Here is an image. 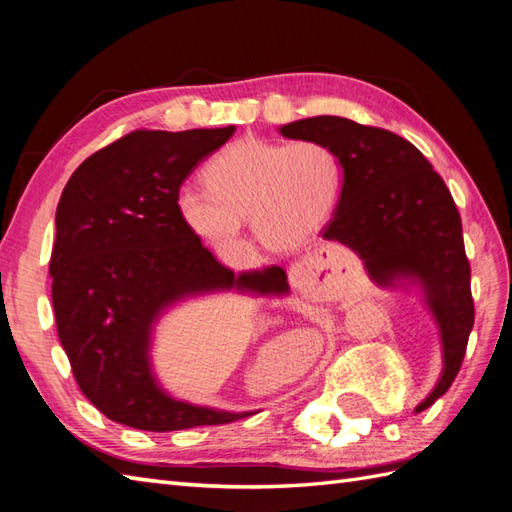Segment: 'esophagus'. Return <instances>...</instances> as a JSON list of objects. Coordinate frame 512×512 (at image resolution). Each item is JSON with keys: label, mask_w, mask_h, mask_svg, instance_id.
Listing matches in <instances>:
<instances>
[{"label": "esophagus", "mask_w": 512, "mask_h": 512, "mask_svg": "<svg viewBox=\"0 0 512 512\" xmlns=\"http://www.w3.org/2000/svg\"><path fill=\"white\" fill-rule=\"evenodd\" d=\"M345 277H350V268L343 262V257L330 253L299 259L288 270V281L292 286L303 292H317V295L332 290V286H336V279Z\"/></svg>", "instance_id": "1"}]
</instances>
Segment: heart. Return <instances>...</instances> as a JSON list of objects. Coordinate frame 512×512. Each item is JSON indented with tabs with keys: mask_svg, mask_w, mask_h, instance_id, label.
I'll list each match as a JSON object with an SVG mask.
<instances>
[{
	"mask_svg": "<svg viewBox=\"0 0 512 512\" xmlns=\"http://www.w3.org/2000/svg\"><path fill=\"white\" fill-rule=\"evenodd\" d=\"M206 191L182 187V224L217 250L237 246L250 217L259 242L292 250L328 224L345 189V162L321 140L239 138L206 162Z\"/></svg>",
	"mask_w": 512,
	"mask_h": 512,
	"instance_id": "b5f03b06",
	"label": "heart"
}]
</instances>
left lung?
I'll use <instances>...</instances> for the list:
<instances>
[{
	"instance_id": "obj_1",
	"label": "left lung",
	"mask_w": 512,
	"mask_h": 512,
	"mask_svg": "<svg viewBox=\"0 0 512 512\" xmlns=\"http://www.w3.org/2000/svg\"><path fill=\"white\" fill-rule=\"evenodd\" d=\"M292 140H321L345 162V189L323 237L363 259L380 288H416L436 319L442 374L416 413L431 407L460 372L473 330L471 264L451 191L409 140L341 116L279 127Z\"/></svg>"
}]
</instances>
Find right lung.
Here are the masks:
<instances>
[{"label": "right lung", "mask_w": 512, "mask_h": 512, "mask_svg": "<svg viewBox=\"0 0 512 512\" xmlns=\"http://www.w3.org/2000/svg\"><path fill=\"white\" fill-rule=\"evenodd\" d=\"M233 132V125L138 129L83 160L61 193L50 257L59 341L85 398L114 422L178 431L255 413L169 396L149 358L154 325L173 303L228 290L257 297L290 290L279 266L235 275L178 215L182 182Z\"/></svg>", "instance_id": "1"}]
</instances>
